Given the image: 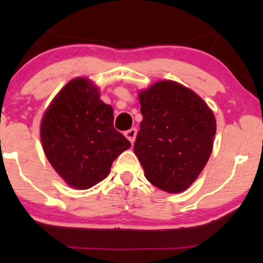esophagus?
<instances>
[{
  "label": "esophagus",
  "instance_id": "34e87169",
  "mask_svg": "<svg viewBox=\"0 0 263 263\" xmlns=\"http://www.w3.org/2000/svg\"><path fill=\"white\" fill-rule=\"evenodd\" d=\"M136 135H137V129H136L135 127L134 128H129V129H127V131L125 132V136H126V138H127V140L131 142L132 144L135 143V140H136Z\"/></svg>",
  "mask_w": 263,
  "mask_h": 263
}]
</instances>
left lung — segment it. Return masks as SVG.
Listing matches in <instances>:
<instances>
[{
  "label": "left lung",
  "mask_w": 263,
  "mask_h": 263,
  "mask_svg": "<svg viewBox=\"0 0 263 263\" xmlns=\"http://www.w3.org/2000/svg\"><path fill=\"white\" fill-rule=\"evenodd\" d=\"M138 96L143 120L134 151L144 176L164 192H183L201 173L213 151V111L176 81H158Z\"/></svg>",
  "instance_id": "left-lung-1"
}]
</instances>
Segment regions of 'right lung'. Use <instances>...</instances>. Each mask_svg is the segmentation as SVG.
Returning a JSON list of instances; mask_svg holds the SVG:
<instances>
[{
	"mask_svg": "<svg viewBox=\"0 0 263 263\" xmlns=\"http://www.w3.org/2000/svg\"><path fill=\"white\" fill-rule=\"evenodd\" d=\"M48 161L68 185L87 189L107 177L117 156L131 143L114 127V110L90 80L69 81L41 123Z\"/></svg>",
	"mask_w": 263,
	"mask_h": 263,
	"instance_id": "add662e5",
	"label": "right lung"
}]
</instances>
